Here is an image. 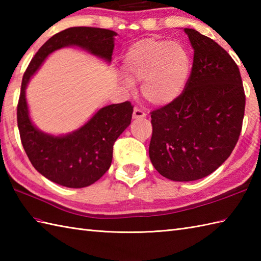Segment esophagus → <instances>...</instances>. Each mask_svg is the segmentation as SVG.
Masks as SVG:
<instances>
[{
    "label": "esophagus",
    "mask_w": 261,
    "mask_h": 261,
    "mask_svg": "<svg viewBox=\"0 0 261 261\" xmlns=\"http://www.w3.org/2000/svg\"><path fill=\"white\" fill-rule=\"evenodd\" d=\"M143 118H146L145 111H142L139 108H135V110H134V119H143Z\"/></svg>",
    "instance_id": "34e87169"
}]
</instances>
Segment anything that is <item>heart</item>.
Returning a JSON list of instances; mask_svg holds the SVG:
<instances>
[{
  "label": "heart",
  "mask_w": 261,
  "mask_h": 261,
  "mask_svg": "<svg viewBox=\"0 0 261 261\" xmlns=\"http://www.w3.org/2000/svg\"><path fill=\"white\" fill-rule=\"evenodd\" d=\"M191 67V57L181 43L146 38L125 54L124 83L132 87L134 82H142L143 97L153 105H166L184 91Z\"/></svg>",
  "instance_id": "heart-1"
}]
</instances>
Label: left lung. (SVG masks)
I'll use <instances>...</instances> for the list:
<instances>
[{"label":"left lung","mask_w":261,"mask_h":261,"mask_svg":"<svg viewBox=\"0 0 261 261\" xmlns=\"http://www.w3.org/2000/svg\"><path fill=\"white\" fill-rule=\"evenodd\" d=\"M194 48L186 86L175 101L150 112L149 157L160 175L175 181L212 174L239 140L246 94L240 70L228 51L185 28Z\"/></svg>","instance_id":"8db88e82"}]
</instances>
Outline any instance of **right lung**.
<instances>
[{
    "instance_id": "add662e5",
    "label": "right lung",
    "mask_w": 261,
    "mask_h": 261,
    "mask_svg": "<svg viewBox=\"0 0 261 261\" xmlns=\"http://www.w3.org/2000/svg\"><path fill=\"white\" fill-rule=\"evenodd\" d=\"M114 36V31L101 28H68L43 43L24 71L16 108L21 142L33 167L56 184L86 187L107 173L112 163L114 142L131 123L134 105L129 101L108 105L80 130L65 137H53L37 130L29 119L27 84L48 55L65 46H79L111 62Z\"/></svg>"
}]
</instances>
